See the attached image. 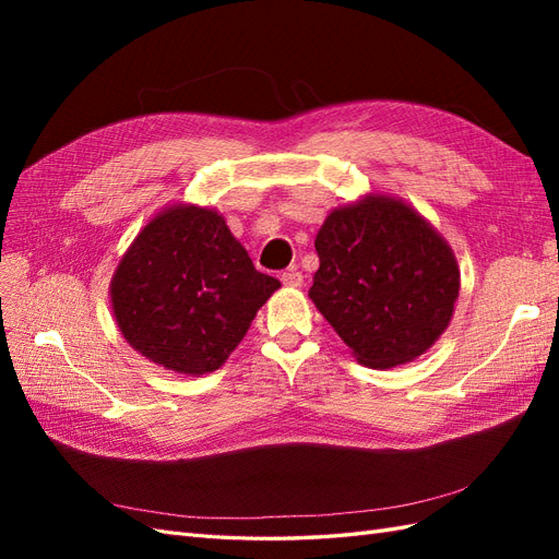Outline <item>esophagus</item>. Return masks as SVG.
<instances>
[{
  "label": "esophagus",
  "mask_w": 559,
  "mask_h": 559,
  "mask_svg": "<svg viewBox=\"0 0 559 559\" xmlns=\"http://www.w3.org/2000/svg\"><path fill=\"white\" fill-rule=\"evenodd\" d=\"M280 280H282V284H284V286H300V284H302V275L298 273L296 267L284 270V273L280 275Z\"/></svg>",
  "instance_id": "1"
}]
</instances>
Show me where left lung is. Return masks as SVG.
<instances>
[{"label": "left lung", "mask_w": 559, "mask_h": 559, "mask_svg": "<svg viewBox=\"0 0 559 559\" xmlns=\"http://www.w3.org/2000/svg\"><path fill=\"white\" fill-rule=\"evenodd\" d=\"M310 298L357 359L392 368L419 357L460 296L452 249L405 202L368 195L319 228Z\"/></svg>", "instance_id": "obj_1"}]
</instances>
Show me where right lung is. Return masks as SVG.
Returning a JSON list of instances; mask_svg holds the SVG:
<instances>
[{
  "label": "right lung",
  "mask_w": 559,
  "mask_h": 559,
  "mask_svg": "<svg viewBox=\"0 0 559 559\" xmlns=\"http://www.w3.org/2000/svg\"><path fill=\"white\" fill-rule=\"evenodd\" d=\"M280 282L253 267L224 216L173 207L148 222L111 280L126 341L186 376L222 366Z\"/></svg>",
  "instance_id": "1"
}]
</instances>
